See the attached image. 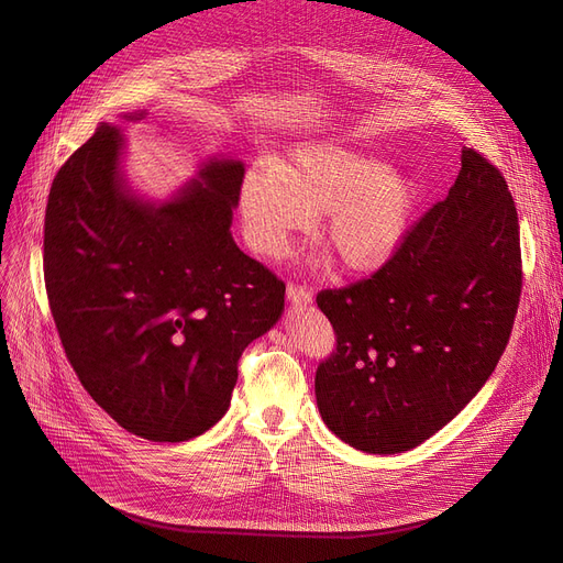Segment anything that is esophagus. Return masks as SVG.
Masks as SVG:
<instances>
[{
  "label": "esophagus",
  "mask_w": 563,
  "mask_h": 563,
  "mask_svg": "<svg viewBox=\"0 0 563 563\" xmlns=\"http://www.w3.org/2000/svg\"><path fill=\"white\" fill-rule=\"evenodd\" d=\"M287 299H289L291 306L303 308V306H308L312 301V294H310L308 287H303L299 283H289L287 285Z\"/></svg>",
  "instance_id": "esophagus-1"
}]
</instances>
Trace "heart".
<instances>
[{
	"label": "heart",
	"mask_w": 563,
	"mask_h": 563,
	"mask_svg": "<svg viewBox=\"0 0 563 563\" xmlns=\"http://www.w3.org/2000/svg\"><path fill=\"white\" fill-rule=\"evenodd\" d=\"M416 207L412 177L338 141L306 143L276 166L251 168L240 185L253 251L280 257L291 236L321 217V244L351 274H374L397 255Z\"/></svg>",
	"instance_id": "heart-1"
}]
</instances>
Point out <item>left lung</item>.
<instances>
[{
	"label": "left lung",
	"mask_w": 563,
	"mask_h": 563,
	"mask_svg": "<svg viewBox=\"0 0 563 563\" xmlns=\"http://www.w3.org/2000/svg\"><path fill=\"white\" fill-rule=\"evenodd\" d=\"M522 289L520 225L505 175L475 147L445 200L369 278L317 294L335 331L314 395L351 448H418L475 397L505 353Z\"/></svg>",
	"instance_id": "1"
}]
</instances>
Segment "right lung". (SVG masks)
I'll use <instances>...</instances> for the list:
<instances>
[{
  "mask_svg": "<svg viewBox=\"0 0 563 563\" xmlns=\"http://www.w3.org/2000/svg\"><path fill=\"white\" fill-rule=\"evenodd\" d=\"M121 147L118 128L100 123L58 168L45 289L84 390L130 433L183 442L223 418L244 349L285 308V283L230 234L242 162L205 164L155 205L128 191Z\"/></svg>",
  "mask_w": 563,
  "mask_h": 563,
  "instance_id": "obj_1",
  "label": "right lung"
}]
</instances>
